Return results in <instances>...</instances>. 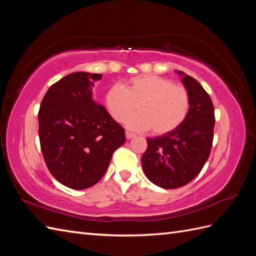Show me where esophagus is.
Returning <instances> with one entry per match:
<instances>
[{
	"instance_id": "esophagus-1",
	"label": "esophagus",
	"mask_w": 256,
	"mask_h": 256,
	"mask_svg": "<svg viewBox=\"0 0 256 256\" xmlns=\"http://www.w3.org/2000/svg\"><path fill=\"white\" fill-rule=\"evenodd\" d=\"M125 136H126V140H131V138H135V135L131 132H126V133H125Z\"/></svg>"
}]
</instances>
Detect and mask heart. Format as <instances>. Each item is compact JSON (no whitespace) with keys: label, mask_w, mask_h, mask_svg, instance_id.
<instances>
[{"label":"heart","mask_w":256,"mask_h":256,"mask_svg":"<svg viewBox=\"0 0 256 256\" xmlns=\"http://www.w3.org/2000/svg\"><path fill=\"white\" fill-rule=\"evenodd\" d=\"M106 111L116 122H122L135 108L125 125L133 131L162 135L176 130L187 118L190 96L182 86L155 74H142L130 79L123 86L113 84L104 96Z\"/></svg>","instance_id":"heart-1"}]
</instances>
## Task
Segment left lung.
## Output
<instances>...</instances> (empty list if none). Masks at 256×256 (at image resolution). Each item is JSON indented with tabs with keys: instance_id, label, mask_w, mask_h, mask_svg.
I'll list each match as a JSON object with an SVG mask.
<instances>
[{
	"instance_id": "left-lung-1",
	"label": "left lung",
	"mask_w": 256,
	"mask_h": 256,
	"mask_svg": "<svg viewBox=\"0 0 256 256\" xmlns=\"http://www.w3.org/2000/svg\"><path fill=\"white\" fill-rule=\"evenodd\" d=\"M182 82L189 92L187 118L174 131L146 138L142 156L144 174L164 189L182 187L198 176L210 155L214 128V108L209 94L197 80L180 70Z\"/></svg>"
}]
</instances>
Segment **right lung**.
Masks as SVG:
<instances>
[{
	"instance_id": "obj_1",
	"label": "right lung",
	"mask_w": 256,
	"mask_h": 256,
	"mask_svg": "<svg viewBox=\"0 0 256 256\" xmlns=\"http://www.w3.org/2000/svg\"><path fill=\"white\" fill-rule=\"evenodd\" d=\"M100 74L72 72L47 90L38 112L42 156L52 175L66 187L86 189L104 175L124 128L94 99Z\"/></svg>"
}]
</instances>
